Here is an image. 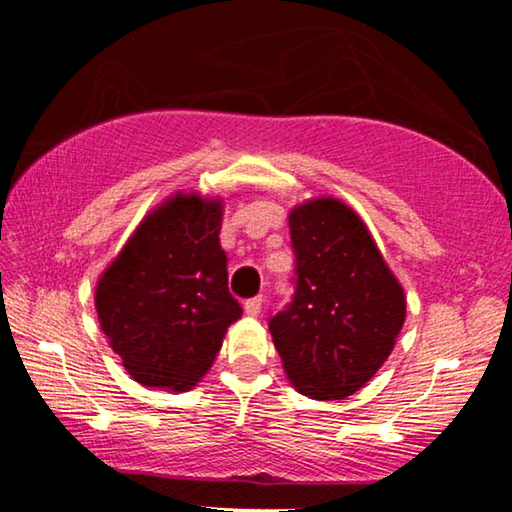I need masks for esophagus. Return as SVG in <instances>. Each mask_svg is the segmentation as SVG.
<instances>
[{
    "instance_id": "obj_1",
    "label": "esophagus",
    "mask_w": 512,
    "mask_h": 512,
    "mask_svg": "<svg viewBox=\"0 0 512 512\" xmlns=\"http://www.w3.org/2000/svg\"><path fill=\"white\" fill-rule=\"evenodd\" d=\"M262 305H264L262 296H255V298H248L244 302V309H246L248 316H259V311H262Z\"/></svg>"
}]
</instances>
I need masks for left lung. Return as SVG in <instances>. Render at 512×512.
Wrapping results in <instances>:
<instances>
[{
	"label": "left lung",
	"instance_id": "left-lung-1",
	"mask_svg": "<svg viewBox=\"0 0 512 512\" xmlns=\"http://www.w3.org/2000/svg\"><path fill=\"white\" fill-rule=\"evenodd\" d=\"M289 230L296 293L268 318V329L298 393L345 400L393 352L406 316L404 289L366 223L336 198L293 207Z\"/></svg>",
	"mask_w": 512,
	"mask_h": 512
}]
</instances>
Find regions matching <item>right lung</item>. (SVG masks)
<instances>
[{
    "instance_id": "1",
    "label": "right lung",
    "mask_w": 512,
    "mask_h": 512,
    "mask_svg": "<svg viewBox=\"0 0 512 512\" xmlns=\"http://www.w3.org/2000/svg\"><path fill=\"white\" fill-rule=\"evenodd\" d=\"M221 219V198L178 192L144 216L99 277L101 329L137 384L189 391L239 320Z\"/></svg>"
}]
</instances>
